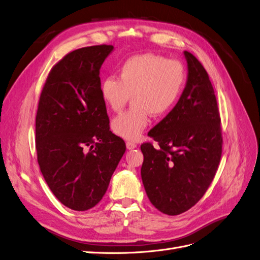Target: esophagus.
<instances>
[{
  "label": "esophagus",
  "instance_id": "obj_1",
  "mask_svg": "<svg viewBox=\"0 0 260 260\" xmlns=\"http://www.w3.org/2000/svg\"><path fill=\"white\" fill-rule=\"evenodd\" d=\"M137 147V145L135 143L133 142H126V148H127L128 150H132V149H135V148Z\"/></svg>",
  "mask_w": 260,
  "mask_h": 260
}]
</instances>
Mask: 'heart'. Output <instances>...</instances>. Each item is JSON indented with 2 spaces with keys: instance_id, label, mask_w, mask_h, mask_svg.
Instances as JSON below:
<instances>
[{
  "instance_id": "heart-1",
  "label": "heart",
  "mask_w": 260,
  "mask_h": 260,
  "mask_svg": "<svg viewBox=\"0 0 260 260\" xmlns=\"http://www.w3.org/2000/svg\"><path fill=\"white\" fill-rule=\"evenodd\" d=\"M118 77L108 76L100 84L105 105L118 112L132 95L133 108L112 120L111 128L124 139L136 140L149 124V116L171 111L184 89L186 72L177 60L153 53L131 56L121 64Z\"/></svg>"
}]
</instances>
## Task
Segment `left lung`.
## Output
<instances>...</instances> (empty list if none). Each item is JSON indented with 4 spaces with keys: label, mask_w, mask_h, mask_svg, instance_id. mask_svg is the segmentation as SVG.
I'll return each mask as SVG.
<instances>
[{
    "label": "left lung",
    "mask_w": 260,
    "mask_h": 260,
    "mask_svg": "<svg viewBox=\"0 0 260 260\" xmlns=\"http://www.w3.org/2000/svg\"><path fill=\"white\" fill-rule=\"evenodd\" d=\"M187 80L175 107L148 133L160 146H140L142 180L150 203L177 216L208 189L222 153L221 121L213 87L204 66L187 51Z\"/></svg>",
    "instance_id": "obj_1"
}]
</instances>
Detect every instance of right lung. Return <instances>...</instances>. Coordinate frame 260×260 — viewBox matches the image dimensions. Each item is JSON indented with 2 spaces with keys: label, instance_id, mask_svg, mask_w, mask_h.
Masks as SVG:
<instances>
[{
  "label": "right lung",
  "instance_id": "1",
  "mask_svg": "<svg viewBox=\"0 0 260 260\" xmlns=\"http://www.w3.org/2000/svg\"><path fill=\"white\" fill-rule=\"evenodd\" d=\"M113 49L102 44L71 52L53 66L40 94L38 163L51 191L73 210L100 202L126 150L110 131L100 94L101 65Z\"/></svg>",
  "mask_w": 260,
  "mask_h": 260
}]
</instances>
